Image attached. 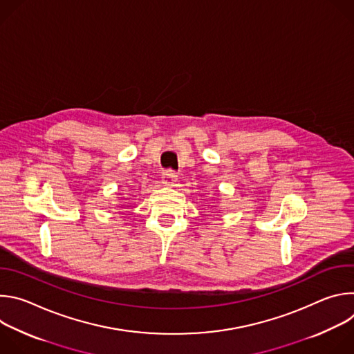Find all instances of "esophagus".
Masks as SVG:
<instances>
[{
	"label": "esophagus",
	"instance_id": "34e87169",
	"mask_svg": "<svg viewBox=\"0 0 354 354\" xmlns=\"http://www.w3.org/2000/svg\"><path fill=\"white\" fill-rule=\"evenodd\" d=\"M176 180H178L176 172L168 169V171H165V172L162 174V183H164L165 186H172Z\"/></svg>",
	"mask_w": 354,
	"mask_h": 354
}]
</instances>
